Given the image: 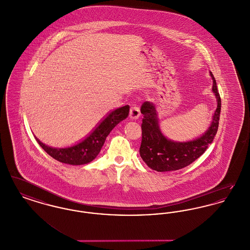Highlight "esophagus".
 Segmentation results:
<instances>
[{"label":"esophagus","mask_w":250,"mask_h":250,"mask_svg":"<svg viewBox=\"0 0 250 250\" xmlns=\"http://www.w3.org/2000/svg\"><path fill=\"white\" fill-rule=\"evenodd\" d=\"M141 116V110H140V107L136 105H133L130 108V111H129V117L131 119L136 120L138 119L139 117Z\"/></svg>","instance_id":"esophagus-1"}]
</instances>
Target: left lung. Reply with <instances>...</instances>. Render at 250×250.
<instances>
[{"label": "left lung", "mask_w": 250, "mask_h": 250, "mask_svg": "<svg viewBox=\"0 0 250 250\" xmlns=\"http://www.w3.org/2000/svg\"><path fill=\"white\" fill-rule=\"evenodd\" d=\"M210 75L214 83L213 92L217 99V107L214 111L210 127L203 136L197 140L187 143H174L167 140L158 127L154 104L146 101L142 105L143 139L140 147V155L147 166L152 169L156 171H170L188 166L206 151L209 144L213 143L218 129L221 98L214 75L212 72H210Z\"/></svg>", "instance_id": "1"}]
</instances>
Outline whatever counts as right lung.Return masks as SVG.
I'll return each mask as SVG.
<instances>
[{"label":"right lung","mask_w":250,"mask_h":250,"mask_svg":"<svg viewBox=\"0 0 250 250\" xmlns=\"http://www.w3.org/2000/svg\"><path fill=\"white\" fill-rule=\"evenodd\" d=\"M129 114V106L119 107L110 112L95 131L82 143L68 148H51L36 139L44 151L62 163L70 165H83L93 161L99 154L109 132L121 121L126 119Z\"/></svg>","instance_id":"1"}]
</instances>
